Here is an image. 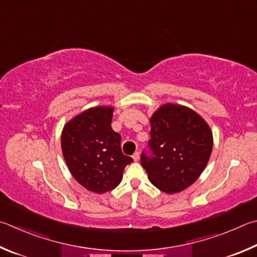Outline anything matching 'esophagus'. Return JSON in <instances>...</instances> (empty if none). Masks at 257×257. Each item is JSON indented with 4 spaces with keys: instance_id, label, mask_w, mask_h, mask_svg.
Masks as SVG:
<instances>
[{
    "instance_id": "esophagus-1",
    "label": "esophagus",
    "mask_w": 257,
    "mask_h": 257,
    "mask_svg": "<svg viewBox=\"0 0 257 257\" xmlns=\"http://www.w3.org/2000/svg\"><path fill=\"white\" fill-rule=\"evenodd\" d=\"M139 155H141V154H139V152H136V153L134 154V155H133V158H134V161H135V162H137V161L139 160Z\"/></svg>"
}]
</instances>
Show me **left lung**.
<instances>
[{"label": "left lung", "instance_id": "left-lung-1", "mask_svg": "<svg viewBox=\"0 0 257 257\" xmlns=\"http://www.w3.org/2000/svg\"><path fill=\"white\" fill-rule=\"evenodd\" d=\"M149 120L153 155L142 153V165L158 190L181 192L206 169L213 146L211 129L195 111L174 103L163 104Z\"/></svg>", "mask_w": 257, "mask_h": 257}]
</instances>
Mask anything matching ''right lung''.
<instances>
[{"mask_svg": "<svg viewBox=\"0 0 257 257\" xmlns=\"http://www.w3.org/2000/svg\"><path fill=\"white\" fill-rule=\"evenodd\" d=\"M112 106H94L64 125L62 152L78 183L94 193L113 190L134 160L121 152V136L111 128Z\"/></svg>", "mask_w": 257, "mask_h": 257, "instance_id": "add662e5", "label": "right lung"}]
</instances>
